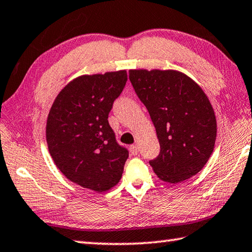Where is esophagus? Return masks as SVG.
Listing matches in <instances>:
<instances>
[{
  "instance_id": "34e87169",
  "label": "esophagus",
  "mask_w": 252,
  "mask_h": 252,
  "mask_svg": "<svg viewBox=\"0 0 252 252\" xmlns=\"http://www.w3.org/2000/svg\"><path fill=\"white\" fill-rule=\"evenodd\" d=\"M130 148V152H131V154H133V155H137L138 154V146L137 145H131V146L129 147Z\"/></svg>"
}]
</instances>
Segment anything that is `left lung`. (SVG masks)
<instances>
[{
	"label": "left lung",
	"mask_w": 252,
	"mask_h": 252,
	"mask_svg": "<svg viewBox=\"0 0 252 252\" xmlns=\"http://www.w3.org/2000/svg\"><path fill=\"white\" fill-rule=\"evenodd\" d=\"M129 79L159 140V155L149 161L158 178L177 184L199 173L217 136L214 108L204 91L177 70L131 69Z\"/></svg>",
	"instance_id": "8db88e82"
}]
</instances>
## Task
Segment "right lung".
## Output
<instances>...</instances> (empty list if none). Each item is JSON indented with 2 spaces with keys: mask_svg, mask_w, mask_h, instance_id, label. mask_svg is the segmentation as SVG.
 <instances>
[{
  "mask_svg": "<svg viewBox=\"0 0 252 252\" xmlns=\"http://www.w3.org/2000/svg\"><path fill=\"white\" fill-rule=\"evenodd\" d=\"M127 82L126 70L83 75L54 100L46 123L48 151L70 182L106 191L122 178L128 158L109 126L108 114Z\"/></svg>",
  "mask_w": 252,
  "mask_h": 252,
  "instance_id": "1",
  "label": "right lung"
}]
</instances>
